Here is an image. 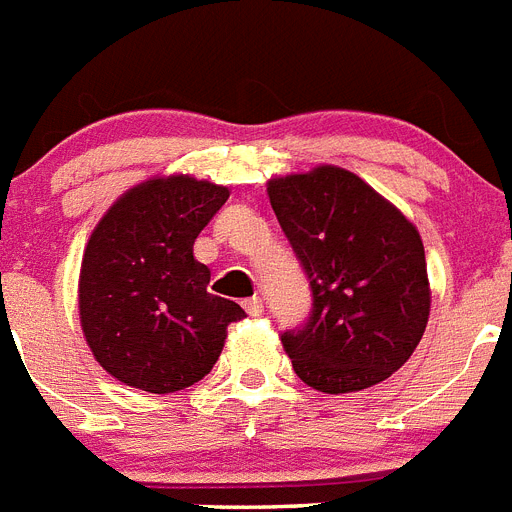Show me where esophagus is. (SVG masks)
<instances>
[{
    "label": "esophagus",
    "instance_id": "obj_1",
    "mask_svg": "<svg viewBox=\"0 0 512 512\" xmlns=\"http://www.w3.org/2000/svg\"><path fill=\"white\" fill-rule=\"evenodd\" d=\"M244 309H247V314H250V317H260L262 311H265V304H262L260 296H252V299L244 301Z\"/></svg>",
    "mask_w": 512,
    "mask_h": 512
}]
</instances>
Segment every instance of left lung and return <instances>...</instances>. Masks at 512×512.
<instances>
[{"mask_svg":"<svg viewBox=\"0 0 512 512\" xmlns=\"http://www.w3.org/2000/svg\"><path fill=\"white\" fill-rule=\"evenodd\" d=\"M268 195L311 288L309 319L281 335L296 376L324 394L389 379L410 361L430 314L415 224L332 164L275 177Z\"/></svg>","mask_w":512,"mask_h":512,"instance_id":"1","label":"left lung"}]
</instances>
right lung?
Listing matches in <instances>:
<instances>
[{
    "mask_svg": "<svg viewBox=\"0 0 512 512\" xmlns=\"http://www.w3.org/2000/svg\"><path fill=\"white\" fill-rule=\"evenodd\" d=\"M229 190L188 175L123 193L84 247L79 322L95 361L133 389L170 394L219 361L239 304L208 293L211 270L193 257Z\"/></svg>",
    "mask_w": 512,
    "mask_h": 512,
    "instance_id": "right-lung-1",
    "label": "right lung"
}]
</instances>
